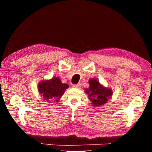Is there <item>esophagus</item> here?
<instances>
[{
  "mask_svg": "<svg viewBox=\"0 0 152 152\" xmlns=\"http://www.w3.org/2000/svg\"><path fill=\"white\" fill-rule=\"evenodd\" d=\"M81 86V84L80 83H78L77 84H73V87H75V88H79V87Z\"/></svg>",
  "mask_w": 152,
  "mask_h": 152,
  "instance_id": "34e87169",
  "label": "esophagus"
}]
</instances>
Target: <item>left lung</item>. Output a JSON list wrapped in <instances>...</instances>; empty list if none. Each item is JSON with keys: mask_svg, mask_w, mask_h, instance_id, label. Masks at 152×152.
Wrapping results in <instances>:
<instances>
[{"mask_svg": "<svg viewBox=\"0 0 152 152\" xmlns=\"http://www.w3.org/2000/svg\"><path fill=\"white\" fill-rule=\"evenodd\" d=\"M89 89H87L86 91L93 104L100 106L107 103L108 99L112 94V91L104 88L100 85L97 80L94 79L89 80Z\"/></svg>", "mask_w": 152, "mask_h": 152, "instance_id": "left-lung-1", "label": "left lung"}]
</instances>
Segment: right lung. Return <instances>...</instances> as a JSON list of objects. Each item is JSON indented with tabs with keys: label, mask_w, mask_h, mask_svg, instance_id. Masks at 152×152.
<instances>
[{
	"label": "right lung",
	"mask_w": 152,
	"mask_h": 152,
	"mask_svg": "<svg viewBox=\"0 0 152 152\" xmlns=\"http://www.w3.org/2000/svg\"><path fill=\"white\" fill-rule=\"evenodd\" d=\"M68 87V84H63L60 79L54 77L50 80L43 81L39 83V91L47 102L50 100L58 102Z\"/></svg>",
	"instance_id": "add662e5"
}]
</instances>
